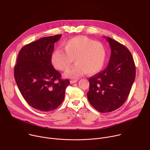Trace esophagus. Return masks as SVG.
<instances>
[{
    "mask_svg": "<svg viewBox=\"0 0 150 150\" xmlns=\"http://www.w3.org/2000/svg\"><path fill=\"white\" fill-rule=\"evenodd\" d=\"M77 81H78L77 79H74V80L72 79V80H71V81H70V83H74L76 82Z\"/></svg>",
    "mask_w": 150,
    "mask_h": 150,
    "instance_id": "obj_1",
    "label": "esophagus"
}]
</instances>
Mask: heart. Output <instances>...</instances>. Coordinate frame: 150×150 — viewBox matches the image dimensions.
Segmentation results:
<instances>
[{
    "label": "heart",
    "mask_w": 150,
    "mask_h": 150,
    "mask_svg": "<svg viewBox=\"0 0 150 150\" xmlns=\"http://www.w3.org/2000/svg\"><path fill=\"white\" fill-rule=\"evenodd\" d=\"M63 51L55 50L51 56L53 66L60 71H68L73 63L75 66L65 76L71 78H79L86 73L94 75L104 67L106 59V49L100 41L84 36L76 37L64 42Z\"/></svg>",
    "instance_id": "1"
}]
</instances>
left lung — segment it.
<instances>
[{"label":"left lung","instance_id":"left-lung-1","mask_svg":"<svg viewBox=\"0 0 150 150\" xmlns=\"http://www.w3.org/2000/svg\"><path fill=\"white\" fill-rule=\"evenodd\" d=\"M111 55L105 69L89 79L87 98L101 113L111 112L121 107L128 97L135 78L132 56L125 46L110 37Z\"/></svg>","mask_w":150,"mask_h":150}]
</instances>
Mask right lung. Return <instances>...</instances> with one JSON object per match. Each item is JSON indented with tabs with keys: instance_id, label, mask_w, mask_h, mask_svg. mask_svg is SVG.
<instances>
[{
	"instance_id": "1",
	"label": "right lung",
	"mask_w": 150,
	"mask_h": 150,
	"mask_svg": "<svg viewBox=\"0 0 150 150\" xmlns=\"http://www.w3.org/2000/svg\"><path fill=\"white\" fill-rule=\"evenodd\" d=\"M62 35L41 38L20 50L14 76L21 94L32 108L42 112L54 110L65 98L70 84L62 79L51 62L54 43Z\"/></svg>"
}]
</instances>
